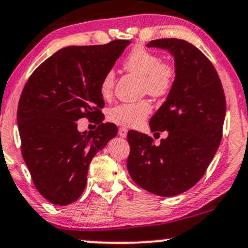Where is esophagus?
I'll use <instances>...</instances> for the list:
<instances>
[{
  "label": "esophagus",
  "instance_id": "obj_1",
  "mask_svg": "<svg viewBox=\"0 0 248 248\" xmlns=\"http://www.w3.org/2000/svg\"><path fill=\"white\" fill-rule=\"evenodd\" d=\"M127 132H128V129L124 128V127H120V128H119V135L121 138H126L127 137Z\"/></svg>",
  "mask_w": 248,
  "mask_h": 248
}]
</instances>
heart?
Listing matches in <instances>:
<instances>
[{
	"instance_id": "1",
	"label": "heart",
	"mask_w": 248,
	"mask_h": 248,
	"mask_svg": "<svg viewBox=\"0 0 248 248\" xmlns=\"http://www.w3.org/2000/svg\"><path fill=\"white\" fill-rule=\"evenodd\" d=\"M127 72L141 78V89L152 96L161 97L170 94L175 82V70L172 64L161 61L159 55L137 47L124 61ZM115 86V74L108 70L100 82V92L103 97L111 96ZM152 105L148 100L124 102L114 106L108 111V119L114 124L127 127H138L151 114Z\"/></svg>"
}]
</instances>
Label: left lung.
<instances>
[{
    "mask_svg": "<svg viewBox=\"0 0 248 248\" xmlns=\"http://www.w3.org/2000/svg\"><path fill=\"white\" fill-rule=\"evenodd\" d=\"M147 47L166 49L175 62L172 91L149 121L152 132L166 130L168 137L155 146L148 135L128 132L127 168L141 188L174 197L192 188L216 155L222 138L226 99L216 68L192 43L160 39Z\"/></svg>",
    "mask_w": 248,
    "mask_h": 248,
    "instance_id": "8db88e82",
    "label": "left lung"
}]
</instances>
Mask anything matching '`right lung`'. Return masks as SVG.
<instances>
[{
	"instance_id": "obj_1",
	"label": "right lung",
	"mask_w": 248,
	"mask_h": 248,
	"mask_svg": "<svg viewBox=\"0 0 248 248\" xmlns=\"http://www.w3.org/2000/svg\"><path fill=\"white\" fill-rule=\"evenodd\" d=\"M129 43L114 40L60 49L24 86L17 108L21 151L36 189L54 205L81 197L92 159L118 134L115 124H102L100 82ZM82 117L99 126L78 132L77 120Z\"/></svg>"
}]
</instances>
